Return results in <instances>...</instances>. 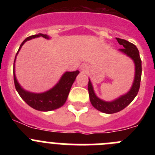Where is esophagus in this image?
Wrapping results in <instances>:
<instances>
[{
  "mask_svg": "<svg viewBox=\"0 0 155 155\" xmlns=\"http://www.w3.org/2000/svg\"><path fill=\"white\" fill-rule=\"evenodd\" d=\"M83 68H85V67H84H84H83Z\"/></svg>",
  "mask_w": 155,
  "mask_h": 155,
  "instance_id": "34e87169",
  "label": "esophagus"
}]
</instances>
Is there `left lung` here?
Returning <instances> with one entry per match:
<instances>
[{
  "label": "left lung",
  "mask_w": 155,
  "mask_h": 155,
  "mask_svg": "<svg viewBox=\"0 0 155 155\" xmlns=\"http://www.w3.org/2000/svg\"><path fill=\"white\" fill-rule=\"evenodd\" d=\"M116 39L120 43V45H122L124 46V48L120 49V51L127 54L130 58H132L133 61H134V64H135V70H136L135 71V78H134V84H133L130 91H129L127 94L119 98L118 99L115 100L113 102H108L99 99L95 95L94 91H93V87L90 80L88 81V85H87V90H88V94H89L91 105L100 112L108 113V114L118 113L120 111L125 109L127 105L132 102L139 91L140 80H141V60L140 57L138 49L135 45L125 40V39H120V38H116Z\"/></svg>",
  "instance_id": "1"
}]
</instances>
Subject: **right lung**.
<instances>
[{
  "label": "right lung",
  "instance_id": "right-lung-1",
  "mask_svg": "<svg viewBox=\"0 0 155 155\" xmlns=\"http://www.w3.org/2000/svg\"><path fill=\"white\" fill-rule=\"evenodd\" d=\"M39 36H42L45 39H49V37L47 35L42 33L27 37L26 39L23 41L20 47H19L18 50L16 53V56H17L18 53L21 49V46L25 43V42ZM14 68H15V63H14ZM13 73L15 86L16 90L18 92L21 98L31 108H33L36 110L46 112V111H51L58 109L65 103L68 94H69L71 86L73 84L76 77L79 74V71H73V72H66L55 87H53L50 91H46L44 93H41V94L31 93L22 89L21 86L19 85V84L18 83L17 80H16L15 70H14Z\"/></svg>",
  "mask_w": 155,
  "mask_h": 155
}]
</instances>
